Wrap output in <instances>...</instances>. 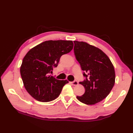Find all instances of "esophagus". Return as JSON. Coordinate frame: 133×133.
<instances>
[{"label": "esophagus", "mask_w": 133, "mask_h": 133, "mask_svg": "<svg viewBox=\"0 0 133 133\" xmlns=\"http://www.w3.org/2000/svg\"><path fill=\"white\" fill-rule=\"evenodd\" d=\"M71 83H72L74 86H76V85H78V81H74L72 82Z\"/></svg>", "instance_id": "esophagus-1"}]
</instances>
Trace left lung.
Segmentation results:
<instances>
[{"label": "left lung", "instance_id": "1", "mask_svg": "<svg viewBox=\"0 0 133 133\" xmlns=\"http://www.w3.org/2000/svg\"><path fill=\"white\" fill-rule=\"evenodd\" d=\"M74 54L84 71L86 79L79 83L85 89L78 99L86 104H94L109 94L115 83L113 65L109 58L98 48L84 42L74 41Z\"/></svg>", "mask_w": 133, "mask_h": 133}]
</instances>
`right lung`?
<instances>
[{"label": "right lung", "mask_w": 133, "mask_h": 133, "mask_svg": "<svg viewBox=\"0 0 133 133\" xmlns=\"http://www.w3.org/2000/svg\"><path fill=\"white\" fill-rule=\"evenodd\" d=\"M72 41H48L33 47L24 57L21 66L24 86L36 100L47 102L60 95L67 80H58L50 75L62 55L72 50Z\"/></svg>", "instance_id": "right-lung-1"}]
</instances>
